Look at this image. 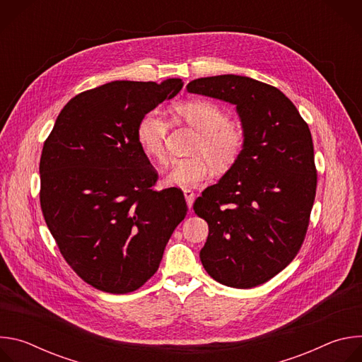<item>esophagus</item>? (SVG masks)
Listing matches in <instances>:
<instances>
[{
    "label": "esophagus",
    "instance_id": "1",
    "mask_svg": "<svg viewBox=\"0 0 362 362\" xmlns=\"http://www.w3.org/2000/svg\"><path fill=\"white\" fill-rule=\"evenodd\" d=\"M183 194H185V199H186V203H187V208H189V209H192L193 200H194V193H193V190H190V189H185V190H183Z\"/></svg>",
    "mask_w": 362,
    "mask_h": 362
}]
</instances>
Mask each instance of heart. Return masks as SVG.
<instances>
[{
    "instance_id": "heart-1",
    "label": "heart",
    "mask_w": 362,
    "mask_h": 362,
    "mask_svg": "<svg viewBox=\"0 0 362 362\" xmlns=\"http://www.w3.org/2000/svg\"><path fill=\"white\" fill-rule=\"evenodd\" d=\"M173 116L199 132L193 144V154L187 159L172 163L165 182L175 187H196L211 176L212 166L216 172H228L240 159L246 146L245 129L228 120L226 112L211 100H185L173 107ZM169 122L156 110L146 113L136 129L140 150L150 160L165 163L166 137Z\"/></svg>"
}]
</instances>
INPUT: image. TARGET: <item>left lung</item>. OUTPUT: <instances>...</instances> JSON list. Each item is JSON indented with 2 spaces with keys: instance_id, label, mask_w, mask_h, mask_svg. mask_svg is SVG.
<instances>
[{
  "instance_id": "left-lung-1",
  "label": "left lung",
  "mask_w": 362,
  "mask_h": 362,
  "mask_svg": "<svg viewBox=\"0 0 362 362\" xmlns=\"http://www.w3.org/2000/svg\"><path fill=\"white\" fill-rule=\"evenodd\" d=\"M186 88L235 105L246 133L240 159L193 204L209 225L202 265L226 286L262 285L292 262L306 235L317 192L311 132L281 90L250 77H203Z\"/></svg>"
}]
</instances>
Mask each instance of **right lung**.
Instances as JSON below:
<instances>
[{
	"label": "right lung",
	"instance_id": "right-lung-1",
	"mask_svg": "<svg viewBox=\"0 0 362 362\" xmlns=\"http://www.w3.org/2000/svg\"><path fill=\"white\" fill-rule=\"evenodd\" d=\"M180 78L112 81L73 97L44 141L40 203L71 269L109 293L139 289L159 269L185 219L177 187L154 190L158 173L140 150V119L175 97Z\"/></svg>",
	"mask_w": 362,
	"mask_h": 362
}]
</instances>
